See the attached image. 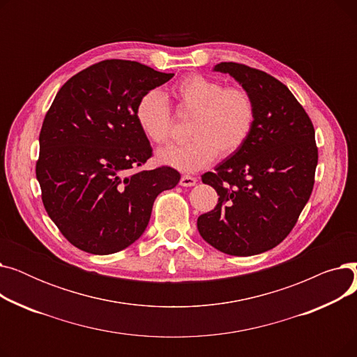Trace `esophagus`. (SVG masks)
<instances>
[{
  "instance_id": "34e87169",
  "label": "esophagus",
  "mask_w": 357,
  "mask_h": 357,
  "mask_svg": "<svg viewBox=\"0 0 357 357\" xmlns=\"http://www.w3.org/2000/svg\"><path fill=\"white\" fill-rule=\"evenodd\" d=\"M197 178L195 176H191V175H183L182 178H181V181H179V183L182 185V186H194L195 183H197Z\"/></svg>"
}]
</instances>
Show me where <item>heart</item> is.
<instances>
[{"mask_svg": "<svg viewBox=\"0 0 357 357\" xmlns=\"http://www.w3.org/2000/svg\"><path fill=\"white\" fill-rule=\"evenodd\" d=\"M178 107L191 114L186 135L191 139L178 146L162 149L158 160L181 172H197L218 155L229 158L249 140L256 121V102L243 88L192 73L172 88ZM135 116L143 135L155 144L171 140V108L160 91L152 89L137 101Z\"/></svg>", "mask_w": 357, "mask_h": 357, "instance_id": "b5f03b06", "label": "heart"}]
</instances>
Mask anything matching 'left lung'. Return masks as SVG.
I'll return each instance as SVG.
<instances>
[{"label": "left lung", "mask_w": 357, "mask_h": 357, "mask_svg": "<svg viewBox=\"0 0 357 357\" xmlns=\"http://www.w3.org/2000/svg\"><path fill=\"white\" fill-rule=\"evenodd\" d=\"M256 102V121L246 144L218 163L202 182L218 204L198 217L201 237L231 256H253L278 246L294 229L310 199L318 162L314 126L292 92L269 73L221 62Z\"/></svg>", "instance_id": "obj_1"}]
</instances>
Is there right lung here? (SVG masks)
<instances>
[{
  "label": "right lung",
  "mask_w": 357,
  "mask_h": 357,
  "mask_svg": "<svg viewBox=\"0 0 357 357\" xmlns=\"http://www.w3.org/2000/svg\"><path fill=\"white\" fill-rule=\"evenodd\" d=\"M174 73L133 61L92 65L59 89L45 117L36 163L45 208L75 248L111 255L144 233L156 197L178 185L174 167L127 175L152 156L135 109Z\"/></svg>",
  "instance_id": "obj_1"
}]
</instances>
